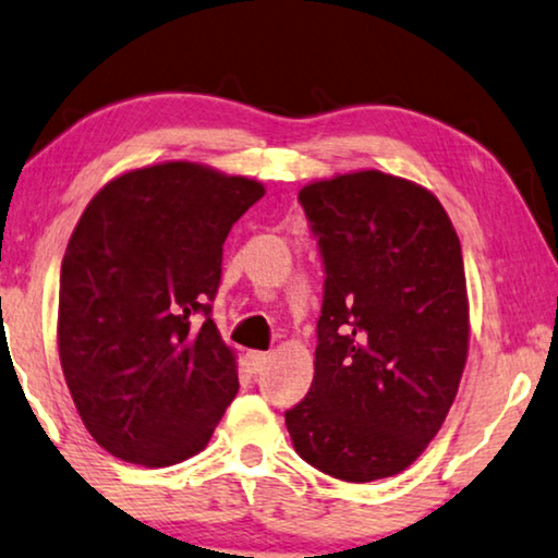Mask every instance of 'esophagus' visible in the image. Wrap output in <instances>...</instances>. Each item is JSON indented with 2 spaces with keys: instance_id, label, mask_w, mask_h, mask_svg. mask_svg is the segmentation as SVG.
I'll use <instances>...</instances> for the list:
<instances>
[{
  "instance_id": "34e87169",
  "label": "esophagus",
  "mask_w": 558,
  "mask_h": 558,
  "mask_svg": "<svg viewBox=\"0 0 558 558\" xmlns=\"http://www.w3.org/2000/svg\"><path fill=\"white\" fill-rule=\"evenodd\" d=\"M271 354L269 352H246V365L252 373H262V369L269 365Z\"/></svg>"
}]
</instances>
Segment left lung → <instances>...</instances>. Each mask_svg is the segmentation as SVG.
Wrapping results in <instances>:
<instances>
[{"label":"left lung","mask_w":558,"mask_h":558,"mask_svg":"<svg viewBox=\"0 0 558 558\" xmlns=\"http://www.w3.org/2000/svg\"><path fill=\"white\" fill-rule=\"evenodd\" d=\"M299 201L327 279L314 379L287 430L322 473L390 478L438 435L465 369L458 233L430 191L383 171L306 183Z\"/></svg>","instance_id":"8db88e82"}]
</instances>
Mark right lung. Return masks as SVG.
<instances>
[{
    "mask_svg": "<svg viewBox=\"0 0 558 558\" xmlns=\"http://www.w3.org/2000/svg\"><path fill=\"white\" fill-rule=\"evenodd\" d=\"M262 196L254 179L168 160L120 173L80 216L60 274V365L110 456L181 463L236 398V354L208 302L231 226Z\"/></svg>",
    "mask_w": 558,
    "mask_h": 558,
    "instance_id": "add662e5",
    "label": "right lung"
}]
</instances>
